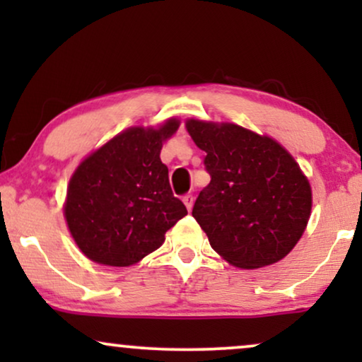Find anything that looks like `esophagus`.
<instances>
[{"label": "esophagus", "instance_id": "1", "mask_svg": "<svg viewBox=\"0 0 362 362\" xmlns=\"http://www.w3.org/2000/svg\"><path fill=\"white\" fill-rule=\"evenodd\" d=\"M182 202H185V206L187 207V211H191L192 206H194V197H192L191 194H186L185 197H182Z\"/></svg>", "mask_w": 362, "mask_h": 362}]
</instances>
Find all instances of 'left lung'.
<instances>
[{"instance_id": "1", "label": "left lung", "mask_w": 362, "mask_h": 362, "mask_svg": "<svg viewBox=\"0 0 362 362\" xmlns=\"http://www.w3.org/2000/svg\"><path fill=\"white\" fill-rule=\"evenodd\" d=\"M211 182L192 217L212 249L239 269L276 264L298 244L313 206L308 177L279 141L230 122L187 118Z\"/></svg>"}]
</instances>
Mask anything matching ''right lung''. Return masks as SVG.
<instances>
[{
	"label": "right lung",
	"mask_w": 362,
	"mask_h": 362,
	"mask_svg": "<svg viewBox=\"0 0 362 362\" xmlns=\"http://www.w3.org/2000/svg\"><path fill=\"white\" fill-rule=\"evenodd\" d=\"M180 120L130 127L78 163L64 201V217L78 250L95 264L130 267L160 249L165 234L187 214L173 196L163 143Z\"/></svg>",
	"instance_id": "right-lung-1"
}]
</instances>
